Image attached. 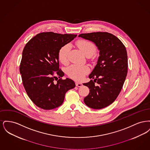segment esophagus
<instances>
[{"instance_id":"34e87169","label":"esophagus","mask_w":150,"mask_h":150,"mask_svg":"<svg viewBox=\"0 0 150 150\" xmlns=\"http://www.w3.org/2000/svg\"><path fill=\"white\" fill-rule=\"evenodd\" d=\"M75 84H76V86H78V87H80V86H83L82 83H78V82H76V83H75Z\"/></svg>"}]
</instances>
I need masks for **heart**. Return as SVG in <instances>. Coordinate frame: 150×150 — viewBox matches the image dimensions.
Listing matches in <instances>:
<instances>
[{
    "mask_svg": "<svg viewBox=\"0 0 150 150\" xmlns=\"http://www.w3.org/2000/svg\"><path fill=\"white\" fill-rule=\"evenodd\" d=\"M77 46L86 56H92L96 50V47L93 43L86 40H80L76 43ZM70 50L69 44L62 46L58 52V59L62 64H66L68 62V55ZM89 71V68L86 65L74 64L70 66L66 70L67 74L70 78L76 80H80Z\"/></svg>",
    "mask_w": 150,
    "mask_h": 150,
    "instance_id": "obj_1",
    "label": "heart"
}]
</instances>
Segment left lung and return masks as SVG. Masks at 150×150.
Masks as SVG:
<instances>
[{
  "mask_svg": "<svg viewBox=\"0 0 150 150\" xmlns=\"http://www.w3.org/2000/svg\"><path fill=\"white\" fill-rule=\"evenodd\" d=\"M78 36L93 42L100 51L97 64L89 75L94 80L83 84L90 89L84 103L93 109L107 107L116 99L126 79V48L116 36L106 32L81 34Z\"/></svg>",
  "mask_w": 150,
  "mask_h": 150,
  "instance_id": "left-lung-1",
  "label": "left lung"
}]
</instances>
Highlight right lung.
Listing matches in <instances>:
<instances>
[{
	"label": "right lung",
	"instance_id": "add662e5",
	"mask_svg": "<svg viewBox=\"0 0 150 150\" xmlns=\"http://www.w3.org/2000/svg\"><path fill=\"white\" fill-rule=\"evenodd\" d=\"M77 35L60 34L52 32L37 34L29 40L22 52L20 72L25 89L29 98L39 108L52 110L60 106L66 93L75 88L70 79L56 77L64 76L59 69L58 52Z\"/></svg>",
	"mask_w": 150,
	"mask_h": 150
}]
</instances>
